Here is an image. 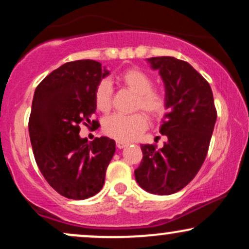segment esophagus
Instances as JSON below:
<instances>
[{
  "instance_id": "esophagus-1",
  "label": "esophagus",
  "mask_w": 249,
  "mask_h": 249,
  "mask_svg": "<svg viewBox=\"0 0 249 249\" xmlns=\"http://www.w3.org/2000/svg\"><path fill=\"white\" fill-rule=\"evenodd\" d=\"M116 145H117V147H118V148H124L125 146H127L128 142H121V141H119V142H116Z\"/></svg>"
}]
</instances>
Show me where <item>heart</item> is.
I'll use <instances>...</instances> for the list:
<instances>
[{
	"label": "heart",
	"instance_id": "b5f03b06",
	"mask_svg": "<svg viewBox=\"0 0 249 249\" xmlns=\"http://www.w3.org/2000/svg\"><path fill=\"white\" fill-rule=\"evenodd\" d=\"M118 81L137 93L136 107L142 108L152 118L164 115L166 110V98L164 93L154 90L153 81L150 75L141 69H128L121 73ZM95 102L98 110L107 112L112 104V87L104 79L97 85ZM147 127V118L144 113L133 115L115 113L107 117L103 122V131L107 136L121 142H131L138 138Z\"/></svg>",
	"mask_w": 249,
	"mask_h": 249
}]
</instances>
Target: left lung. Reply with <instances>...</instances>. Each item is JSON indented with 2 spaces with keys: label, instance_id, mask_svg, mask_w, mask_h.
Wrapping results in <instances>:
<instances>
[{
  "label": "left lung",
  "instance_id": "left-lung-1",
  "mask_svg": "<svg viewBox=\"0 0 249 249\" xmlns=\"http://www.w3.org/2000/svg\"><path fill=\"white\" fill-rule=\"evenodd\" d=\"M146 61L164 82L168 112L159 132L167 142L159 150L142 145V160L134 177L146 192L168 196L186 186L204 164L216 110L212 89L192 65L168 56Z\"/></svg>",
  "mask_w": 249,
  "mask_h": 249
}]
</instances>
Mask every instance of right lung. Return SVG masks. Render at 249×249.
<instances>
[{
    "mask_svg": "<svg viewBox=\"0 0 249 249\" xmlns=\"http://www.w3.org/2000/svg\"><path fill=\"white\" fill-rule=\"evenodd\" d=\"M108 75L92 59L69 62L45 77L34 93L29 134L36 164L65 198L83 200L98 193L116 152L113 139L89 142L79 136L81 124H91L96 112L97 85Z\"/></svg>",
    "mask_w": 249,
    "mask_h": 249,
    "instance_id": "obj_1",
    "label": "right lung"
}]
</instances>
